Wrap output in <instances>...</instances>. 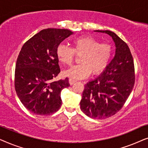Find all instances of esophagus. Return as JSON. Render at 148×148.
Listing matches in <instances>:
<instances>
[{"label": "esophagus", "instance_id": "esophagus-1", "mask_svg": "<svg viewBox=\"0 0 148 148\" xmlns=\"http://www.w3.org/2000/svg\"><path fill=\"white\" fill-rule=\"evenodd\" d=\"M69 82L70 85H73L76 82V80L73 79H69Z\"/></svg>", "mask_w": 148, "mask_h": 148}]
</instances>
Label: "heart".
Wrapping results in <instances>:
<instances>
[{"label": "heart", "instance_id": "obj_1", "mask_svg": "<svg viewBox=\"0 0 148 148\" xmlns=\"http://www.w3.org/2000/svg\"><path fill=\"white\" fill-rule=\"evenodd\" d=\"M71 48L60 44L56 48V55L60 62L70 65L75 55L80 56L79 64L73 66L62 72L64 76L75 79H84L91 73L96 75L104 71L112 57L110 44L100 43L90 36H82L71 42Z\"/></svg>", "mask_w": 148, "mask_h": 148}]
</instances>
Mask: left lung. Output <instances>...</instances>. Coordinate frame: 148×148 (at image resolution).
I'll list each match as a JSON object with an SVG mask.
<instances>
[{
  "mask_svg": "<svg viewBox=\"0 0 148 148\" xmlns=\"http://www.w3.org/2000/svg\"><path fill=\"white\" fill-rule=\"evenodd\" d=\"M96 32L110 36L115 43L116 52L104 71L85 85L80 107L90 118L105 119L118 112L129 98L135 84V66L126 42L111 31Z\"/></svg>",
  "mask_w": 148,
  "mask_h": 148,
  "instance_id": "8db88e82",
  "label": "left lung"
}]
</instances>
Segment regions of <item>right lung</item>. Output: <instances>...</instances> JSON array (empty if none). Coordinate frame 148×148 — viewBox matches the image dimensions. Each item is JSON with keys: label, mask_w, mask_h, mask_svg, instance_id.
I'll return each instance as SVG.
<instances>
[{"label": "right lung", "mask_w": 148, "mask_h": 148, "mask_svg": "<svg viewBox=\"0 0 148 148\" xmlns=\"http://www.w3.org/2000/svg\"><path fill=\"white\" fill-rule=\"evenodd\" d=\"M73 34L69 29L48 28L22 46L16 62L15 89L23 106L34 114L50 115L60 108V92L70 84L67 77L52 81L60 72L56 50Z\"/></svg>", "instance_id": "add662e5"}]
</instances>
